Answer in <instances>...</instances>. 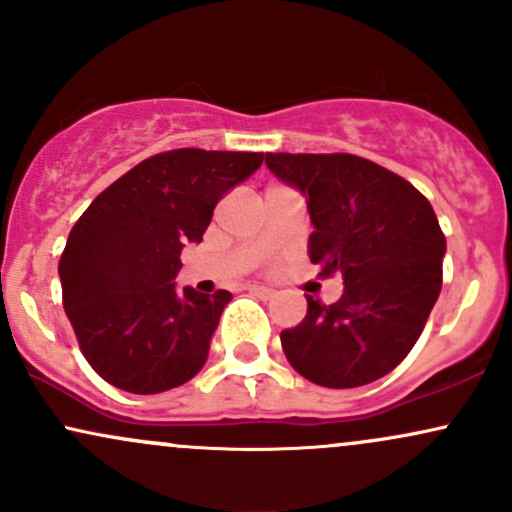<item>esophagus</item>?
Instances as JSON below:
<instances>
[{
  "label": "esophagus",
  "mask_w": 512,
  "mask_h": 512,
  "mask_svg": "<svg viewBox=\"0 0 512 512\" xmlns=\"http://www.w3.org/2000/svg\"><path fill=\"white\" fill-rule=\"evenodd\" d=\"M248 291L252 296H260V298H272L274 296V289H269V286H262V284H250Z\"/></svg>",
  "instance_id": "esophagus-1"
}]
</instances>
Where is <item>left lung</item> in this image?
<instances>
[{
  "label": "left lung",
  "mask_w": 512,
  "mask_h": 512,
  "mask_svg": "<svg viewBox=\"0 0 512 512\" xmlns=\"http://www.w3.org/2000/svg\"><path fill=\"white\" fill-rule=\"evenodd\" d=\"M267 168L308 202L310 262L342 274L337 303L308 298L281 332L289 363L322 387H361L397 368L424 332L443 284L445 236L411 182L354 154H267Z\"/></svg>",
  "instance_id": "1"
}]
</instances>
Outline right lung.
<instances>
[{
	"label": "right lung",
	"instance_id": "right-lung-1",
	"mask_svg": "<svg viewBox=\"0 0 512 512\" xmlns=\"http://www.w3.org/2000/svg\"><path fill=\"white\" fill-rule=\"evenodd\" d=\"M252 151L173 149L127 170L74 223L60 257L64 313L105 383L173 390L202 370L231 293L178 289L187 243L214 207L262 166Z\"/></svg>",
	"mask_w": 512,
	"mask_h": 512
}]
</instances>
